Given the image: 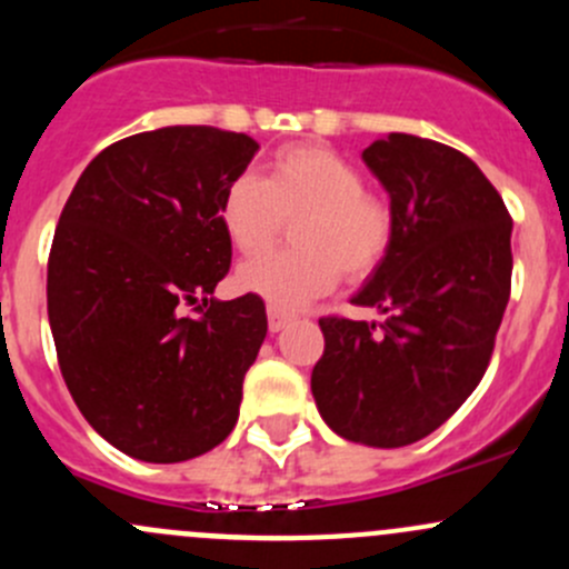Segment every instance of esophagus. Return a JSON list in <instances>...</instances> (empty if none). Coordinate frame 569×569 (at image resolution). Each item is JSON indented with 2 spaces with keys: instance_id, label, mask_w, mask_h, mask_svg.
I'll use <instances>...</instances> for the list:
<instances>
[{
  "instance_id": "obj_1",
  "label": "esophagus",
  "mask_w": 569,
  "mask_h": 569,
  "mask_svg": "<svg viewBox=\"0 0 569 569\" xmlns=\"http://www.w3.org/2000/svg\"><path fill=\"white\" fill-rule=\"evenodd\" d=\"M267 319H269V330H272V332H280V330H283V327L289 325V321L295 319V317H291L289 311H280V308L269 306V308H267Z\"/></svg>"
}]
</instances>
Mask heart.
<instances>
[{"instance_id": "b5f03b06", "label": "heart", "mask_w": 569, "mask_h": 569, "mask_svg": "<svg viewBox=\"0 0 569 569\" xmlns=\"http://www.w3.org/2000/svg\"><path fill=\"white\" fill-rule=\"evenodd\" d=\"M220 220L244 256L267 252L297 220V248L248 261L239 283L280 311H295L327 295L343 278L375 274L393 244V211L366 189L355 162L319 142L280 148L267 178L239 173L220 200Z\"/></svg>"}]
</instances>
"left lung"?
<instances>
[{"mask_svg": "<svg viewBox=\"0 0 569 569\" xmlns=\"http://www.w3.org/2000/svg\"><path fill=\"white\" fill-rule=\"evenodd\" d=\"M363 162L391 194L396 231L352 302L386 321L319 319L325 355L311 391L336 435L399 449L449 421L490 366L512 289V217L443 142L393 131Z\"/></svg>", "mask_w": 569, "mask_h": 569, "instance_id": "left-lung-1", "label": "left lung"}]
</instances>
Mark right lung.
<instances>
[{"label":"right lung","instance_id":"obj_1","mask_svg":"<svg viewBox=\"0 0 569 569\" xmlns=\"http://www.w3.org/2000/svg\"><path fill=\"white\" fill-rule=\"evenodd\" d=\"M256 151L214 126L131 134L84 168L57 222L46 274L57 363L90 427L134 460H192L239 418L267 308L211 295L231 269L222 192Z\"/></svg>","mask_w":569,"mask_h":569}]
</instances>
